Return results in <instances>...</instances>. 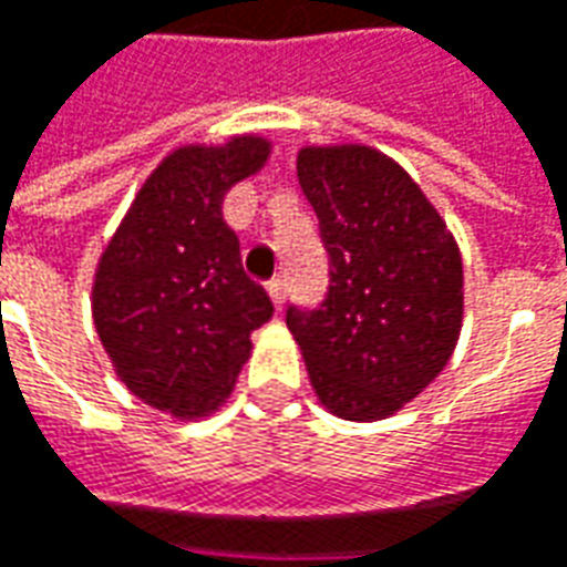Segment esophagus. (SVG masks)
<instances>
[{"label": "esophagus", "mask_w": 567, "mask_h": 567, "mask_svg": "<svg viewBox=\"0 0 567 567\" xmlns=\"http://www.w3.org/2000/svg\"><path fill=\"white\" fill-rule=\"evenodd\" d=\"M269 298H272V303H276V307H282L285 303V279L282 276H276V279L269 282Z\"/></svg>", "instance_id": "esophagus-1"}]
</instances>
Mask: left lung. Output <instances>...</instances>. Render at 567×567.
I'll return each mask as SVG.
<instances>
[{
	"mask_svg": "<svg viewBox=\"0 0 567 567\" xmlns=\"http://www.w3.org/2000/svg\"><path fill=\"white\" fill-rule=\"evenodd\" d=\"M298 183L329 254V291L316 307L288 303L285 322L334 415L384 419L456 348L460 248L410 173L375 148H303Z\"/></svg>",
	"mask_w": 567,
	"mask_h": 567,
	"instance_id": "obj_1",
	"label": "left lung"
}]
</instances>
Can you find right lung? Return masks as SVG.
<instances>
[{
	"label": "right lung",
	"mask_w": 567,
	"mask_h": 567,
	"mask_svg": "<svg viewBox=\"0 0 567 567\" xmlns=\"http://www.w3.org/2000/svg\"><path fill=\"white\" fill-rule=\"evenodd\" d=\"M269 157L260 136L186 145L145 179L107 241L92 319L121 381L154 410L198 419L233 394L251 332L272 316L267 288L241 267L223 195Z\"/></svg>",
	"instance_id": "add662e5"
}]
</instances>
